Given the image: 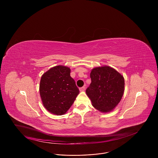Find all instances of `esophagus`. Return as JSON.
<instances>
[{"mask_svg": "<svg viewBox=\"0 0 158 158\" xmlns=\"http://www.w3.org/2000/svg\"><path fill=\"white\" fill-rule=\"evenodd\" d=\"M85 87L84 86V87H82L79 88V91H85Z\"/></svg>", "mask_w": 158, "mask_h": 158, "instance_id": "1", "label": "esophagus"}]
</instances>
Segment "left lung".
<instances>
[{"mask_svg": "<svg viewBox=\"0 0 158 158\" xmlns=\"http://www.w3.org/2000/svg\"><path fill=\"white\" fill-rule=\"evenodd\" d=\"M91 83L85 93L92 105L101 112L114 110L124 92V78L111 67L104 65L91 70Z\"/></svg>", "mask_w": 158, "mask_h": 158, "instance_id": "1", "label": "left lung"}]
</instances>
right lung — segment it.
Returning a JSON list of instances; mask_svg holds the SVG:
<instances>
[{
  "mask_svg": "<svg viewBox=\"0 0 158 158\" xmlns=\"http://www.w3.org/2000/svg\"><path fill=\"white\" fill-rule=\"evenodd\" d=\"M69 67L54 66L41 77L39 93L42 104L49 112L63 115L69 109L79 93Z\"/></svg>",
  "mask_w": 158,
  "mask_h": 158,
  "instance_id": "add662e5",
  "label": "right lung"
}]
</instances>
